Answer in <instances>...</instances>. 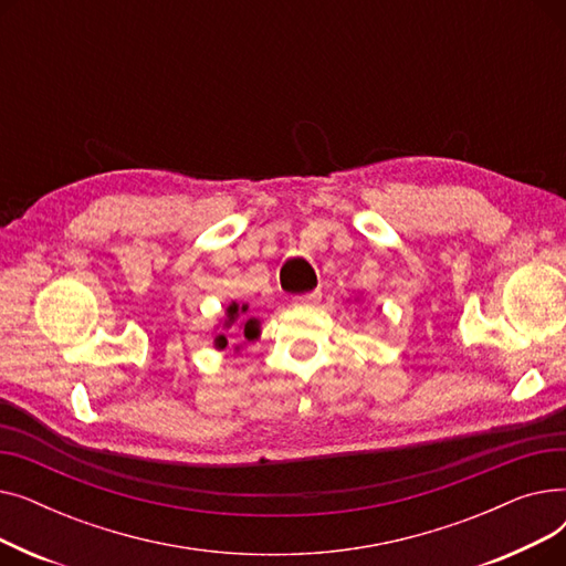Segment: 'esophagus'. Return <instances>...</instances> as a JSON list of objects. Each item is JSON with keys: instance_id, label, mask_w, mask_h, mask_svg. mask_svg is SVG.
I'll list each match as a JSON object with an SVG mask.
<instances>
[{"instance_id": "1", "label": "esophagus", "mask_w": 566, "mask_h": 566, "mask_svg": "<svg viewBox=\"0 0 566 566\" xmlns=\"http://www.w3.org/2000/svg\"><path fill=\"white\" fill-rule=\"evenodd\" d=\"M318 301H321V291H310V293L295 295V298H293V305H301V307H305V305H316Z\"/></svg>"}]
</instances>
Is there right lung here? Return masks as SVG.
I'll list each match as a JSON object with an SVG mask.
<instances>
[{"label":"right lung","instance_id":"right-lung-1","mask_svg":"<svg viewBox=\"0 0 566 566\" xmlns=\"http://www.w3.org/2000/svg\"><path fill=\"white\" fill-rule=\"evenodd\" d=\"M245 312H248V305L231 303V305L227 307L224 328H231V325L235 323V318L241 316V314H245ZM241 328H243V337H245L248 342H252V339L259 337V321H256V318H243ZM216 346H218V348H224V346H227V337H224V335H218V337H216Z\"/></svg>","mask_w":566,"mask_h":566}]
</instances>
